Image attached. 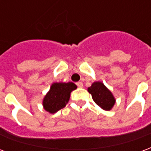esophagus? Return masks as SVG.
<instances>
[{
	"label": "esophagus",
	"instance_id": "esophagus-1",
	"mask_svg": "<svg viewBox=\"0 0 151 151\" xmlns=\"http://www.w3.org/2000/svg\"><path fill=\"white\" fill-rule=\"evenodd\" d=\"M77 86H78V87H80V88H82V87H83V83H82V82H77Z\"/></svg>",
	"mask_w": 151,
	"mask_h": 151
}]
</instances>
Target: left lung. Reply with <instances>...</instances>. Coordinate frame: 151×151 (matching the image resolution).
I'll return each instance as SVG.
<instances>
[{
    "label": "left lung",
    "instance_id": "left-lung-1",
    "mask_svg": "<svg viewBox=\"0 0 151 151\" xmlns=\"http://www.w3.org/2000/svg\"><path fill=\"white\" fill-rule=\"evenodd\" d=\"M96 104L105 111H110L116 103V99L111 91L102 82H95L87 88Z\"/></svg>",
    "mask_w": 151,
    "mask_h": 151
}]
</instances>
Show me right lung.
<instances>
[{"label":"right lung","instance_id":"right-lung-1","mask_svg":"<svg viewBox=\"0 0 151 151\" xmlns=\"http://www.w3.org/2000/svg\"><path fill=\"white\" fill-rule=\"evenodd\" d=\"M77 89L73 82H54L43 99L44 110L51 114L56 113L65 106L70 98V94Z\"/></svg>","mask_w":151,"mask_h":151}]
</instances>
